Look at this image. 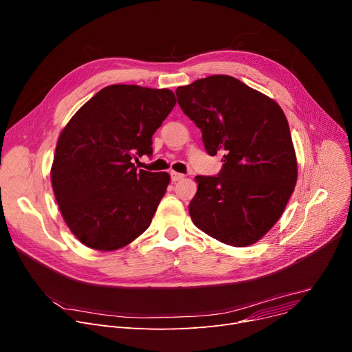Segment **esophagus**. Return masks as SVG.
Wrapping results in <instances>:
<instances>
[{"mask_svg":"<svg viewBox=\"0 0 352 352\" xmlns=\"http://www.w3.org/2000/svg\"><path fill=\"white\" fill-rule=\"evenodd\" d=\"M170 176H172V180H173V182H179V180H183V179H184V175L177 173V172H172Z\"/></svg>","mask_w":352,"mask_h":352,"instance_id":"obj_1","label":"esophagus"}]
</instances>
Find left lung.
Returning a JSON list of instances; mask_svg holds the SVG:
<instances>
[{
  "label": "left lung",
  "instance_id": "1",
  "mask_svg": "<svg viewBox=\"0 0 352 352\" xmlns=\"http://www.w3.org/2000/svg\"><path fill=\"white\" fill-rule=\"evenodd\" d=\"M183 113L208 155L223 153L219 176H196L193 224L231 247L259 241L283 214L297 182V157L279 104L227 74L177 87Z\"/></svg>",
  "mask_w": 352,
  "mask_h": 352
}]
</instances>
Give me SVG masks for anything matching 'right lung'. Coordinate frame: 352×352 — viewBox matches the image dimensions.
<instances>
[{"mask_svg":"<svg viewBox=\"0 0 352 352\" xmlns=\"http://www.w3.org/2000/svg\"><path fill=\"white\" fill-rule=\"evenodd\" d=\"M175 104L169 89L107 86L62 129L52 188L66 226L83 245L116 251L151 226L170 176L138 172L132 159L152 155V135Z\"/></svg>","mask_w":352,"mask_h":352,"instance_id":"add662e5","label":"right lung"}]
</instances>
